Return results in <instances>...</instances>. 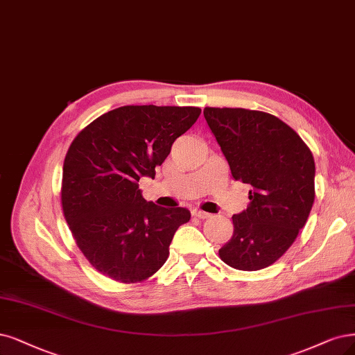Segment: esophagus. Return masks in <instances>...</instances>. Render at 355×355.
I'll return each mask as SVG.
<instances>
[{"label": "esophagus", "instance_id": "obj_1", "mask_svg": "<svg viewBox=\"0 0 355 355\" xmlns=\"http://www.w3.org/2000/svg\"><path fill=\"white\" fill-rule=\"evenodd\" d=\"M192 216H193V217H198V218H210V217H211L210 213H205V211H202V210H193V211H192Z\"/></svg>", "mask_w": 355, "mask_h": 355}]
</instances>
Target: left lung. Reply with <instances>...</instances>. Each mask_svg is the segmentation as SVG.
Segmentation results:
<instances>
[{"label":"left lung","mask_w":355,"mask_h":355,"mask_svg":"<svg viewBox=\"0 0 355 355\" xmlns=\"http://www.w3.org/2000/svg\"><path fill=\"white\" fill-rule=\"evenodd\" d=\"M204 117L232 178L251 187L247 210L232 216L234 235L218 257L236 270H261L288 251L307 222L315 195L313 154L273 114L205 107Z\"/></svg>","instance_id":"1"}]
</instances>
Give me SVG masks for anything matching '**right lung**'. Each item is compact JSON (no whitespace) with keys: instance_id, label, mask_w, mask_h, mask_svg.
<instances>
[{"instance_id":"right-lung-1","label":"right lung","mask_w":355,"mask_h":355,"mask_svg":"<svg viewBox=\"0 0 355 355\" xmlns=\"http://www.w3.org/2000/svg\"><path fill=\"white\" fill-rule=\"evenodd\" d=\"M200 114L198 107L123 105L95 119L70 144L61 207L76 245L101 275L138 284L166 263L175 232L191 213L145 201L138 182L155 176Z\"/></svg>"}]
</instances>
